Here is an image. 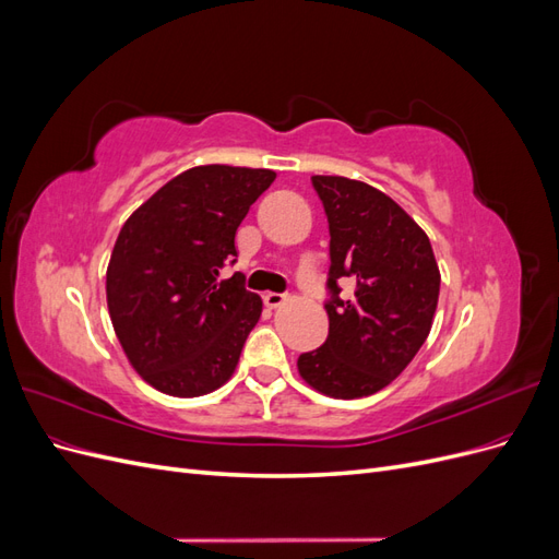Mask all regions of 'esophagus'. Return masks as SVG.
<instances>
[{
	"mask_svg": "<svg viewBox=\"0 0 559 559\" xmlns=\"http://www.w3.org/2000/svg\"><path fill=\"white\" fill-rule=\"evenodd\" d=\"M284 300H286V296H284V294H277V292H267V294L263 296V302H265L267 308H280Z\"/></svg>",
	"mask_w": 559,
	"mask_h": 559,
	"instance_id": "1",
	"label": "esophagus"
}]
</instances>
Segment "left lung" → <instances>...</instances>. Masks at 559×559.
<instances>
[{"label":"left lung","mask_w":559,"mask_h":559,"mask_svg":"<svg viewBox=\"0 0 559 559\" xmlns=\"http://www.w3.org/2000/svg\"><path fill=\"white\" fill-rule=\"evenodd\" d=\"M329 218V337L298 357L317 392L359 399L380 392L413 361L431 331L441 289L433 249L396 202L364 181L312 177ZM343 276L355 296L340 298Z\"/></svg>","instance_id":"obj_1"}]
</instances>
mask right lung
Wrapping results in <instances>:
<instances>
[{"instance_id":"right-lung-1","label":"right lung","mask_w":559,"mask_h":559,"mask_svg":"<svg viewBox=\"0 0 559 559\" xmlns=\"http://www.w3.org/2000/svg\"><path fill=\"white\" fill-rule=\"evenodd\" d=\"M273 170L200 165L167 181L118 233L107 267L111 324L134 370L163 394L200 396L238 366L263 302L233 265L235 233Z\"/></svg>"}]
</instances>
